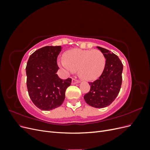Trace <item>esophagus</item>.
Listing matches in <instances>:
<instances>
[{"instance_id":"obj_1","label":"esophagus","mask_w":150,"mask_h":150,"mask_svg":"<svg viewBox=\"0 0 150 150\" xmlns=\"http://www.w3.org/2000/svg\"><path fill=\"white\" fill-rule=\"evenodd\" d=\"M79 82H80V81L78 79H76V78H73L72 79V84H75L78 83Z\"/></svg>"}]
</instances>
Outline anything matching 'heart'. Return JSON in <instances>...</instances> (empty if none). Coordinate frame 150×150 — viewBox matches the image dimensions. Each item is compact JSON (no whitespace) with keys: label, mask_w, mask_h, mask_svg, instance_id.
Segmentation results:
<instances>
[{"label":"heart","mask_w":150,"mask_h":150,"mask_svg":"<svg viewBox=\"0 0 150 150\" xmlns=\"http://www.w3.org/2000/svg\"><path fill=\"white\" fill-rule=\"evenodd\" d=\"M106 59L99 50L76 49L65 54L61 66L70 72L79 69V74L85 80H93L101 76L105 67Z\"/></svg>","instance_id":"obj_1"}]
</instances>
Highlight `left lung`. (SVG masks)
<instances>
[{
	"mask_svg": "<svg viewBox=\"0 0 150 150\" xmlns=\"http://www.w3.org/2000/svg\"><path fill=\"white\" fill-rule=\"evenodd\" d=\"M106 58L105 67L99 78L89 82V91L84 96L86 103L96 108H105L114 101L119 94L122 84L123 69L121 60L109 50L98 47Z\"/></svg>",
	"mask_w": 150,
	"mask_h": 150,
	"instance_id": "left-lung-1",
	"label": "left lung"
}]
</instances>
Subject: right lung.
Here are the masks:
<instances>
[{"label":"right lung","mask_w":150,"mask_h":150,"mask_svg":"<svg viewBox=\"0 0 150 150\" xmlns=\"http://www.w3.org/2000/svg\"><path fill=\"white\" fill-rule=\"evenodd\" d=\"M61 46H45L30 56L25 68L27 88L32 101L40 110L49 111L60 106L65 99L71 78L63 80L56 74L57 58Z\"/></svg>","instance_id":"obj_1"}]
</instances>
